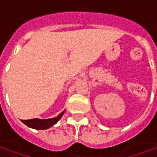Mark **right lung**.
<instances>
[{
  "mask_svg": "<svg viewBox=\"0 0 157 157\" xmlns=\"http://www.w3.org/2000/svg\"><path fill=\"white\" fill-rule=\"evenodd\" d=\"M64 111L62 112L57 117L52 119H46V120H40V119H31V120H21V121L28 127L32 128L35 129H47L51 128L54 124H56L62 117Z\"/></svg>",
  "mask_w": 157,
  "mask_h": 157,
  "instance_id": "obj_1",
  "label": "right lung"
}]
</instances>
